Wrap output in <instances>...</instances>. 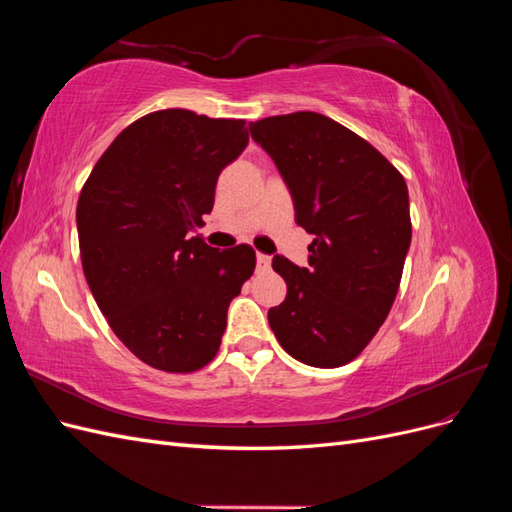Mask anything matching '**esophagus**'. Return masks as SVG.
<instances>
[{
	"instance_id": "obj_1",
	"label": "esophagus",
	"mask_w": 512,
	"mask_h": 512,
	"mask_svg": "<svg viewBox=\"0 0 512 512\" xmlns=\"http://www.w3.org/2000/svg\"><path fill=\"white\" fill-rule=\"evenodd\" d=\"M256 265H258L260 271L271 269V256H267V254H256Z\"/></svg>"
}]
</instances>
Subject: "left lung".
Returning a JSON list of instances; mask_svg holds the SVG:
<instances>
[{
    "instance_id": "1",
    "label": "left lung",
    "mask_w": 512,
    "mask_h": 512,
    "mask_svg": "<svg viewBox=\"0 0 512 512\" xmlns=\"http://www.w3.org/2000/svg\"><path fill=\"white\" fill-rule=\"evenodd\" d=\"M286 183L294 222L314 235L307 267L273 256L288 286L269 324L305 365L339 367L371 342L391 312L412 239L399 170L342 123L301 111L250 123Z\"/></svg>"
}]
</instances>
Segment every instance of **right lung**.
Returning <instances> with one entry per match:
<instances>
[{
	"label": "right lung",
	"mask_w": 512,
	"mask_h": 512,
	"mask_svg": "<svg viewBox=\"0 0 512 512\" xmlns=\"http://www.w3.org/2000/svg\"><path fill=\"white\" fill-rule=\"evenodd\" d=\"M247 141L243 119L156 111L115 138L83 185L76 228L87 284L123 346L151 367H205L254 273L250 245L218 250L190 237Z\"/></svg>",
	"instance_id": "right-lung-1"
}]
</instances>
